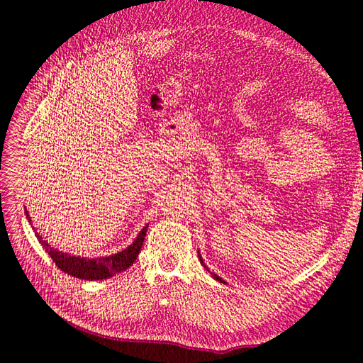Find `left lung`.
Instances as JSON below:
<instances>
[{"label":"left lung","instance_id":"1","mask_svg":"<svg viewBox=\"0 0 363 363\" xmlns=\"http://www.w3.org/2000/svg\"><path fill=\"white\" fill-rule=\"evenodd\" d=\"M197 253H199V252H197ZM199 259H201V264H202V265H203V267H205V270H206V272H208V273H211V272H209V270H208V267H206V265H205V264H203V259H202V256H201V253H199ZM211 276H213V277H214V279H216V280H218V282H221V284H226V282H225V280H223V279H221V277H218V276H217V274H214V273H211Z\"/></svg>","mask_w":363,"mask_h":363}]
</instances>
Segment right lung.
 <instances>
[{"label":"right lung","instance_id":"1","mask_svg":"<svg viewBox=\"0 0 363 363\" xmlns=\"http://www.w3.org/2000/svg\"><path fill=\"white\" fill-rule=\"evenodd\" d=\"M26 216H27V220L31 223V217L28 216L27 209H26ZM146 232H147V225L138 232V235L133 241V244L128 245V247L123 249L122 252H118L110 256H102V258H81V256L69 255L51 247L48 241H45L42 235H39V232L34 230L39 242L43 245L46 253L51 256V259L55 262V265L60 268L62 272L67 273L69 276H74L83 280H104L125 272L128 267L134 264L140 250H142Z\"/></svg>","mask_w":363,"mask_h":363}]
</instances>
